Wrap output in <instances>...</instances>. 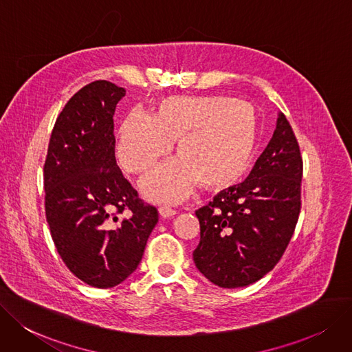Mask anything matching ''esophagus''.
Listing matches in <instances>:
<instances>
[{
	"mask_svg": "<svg viewBox=\"0 0 352 352\" xmlns=\"http://www.w3.org/2000/svg\"><path fill=\"white\" fill-rule=\"evenodd\" d=\"M159 214L163 218H170V217L176 215V209H172L170 206H160L159 208Z\"/></svg>",
	"mask_w": 352,
	"mask_h": 352,
	"instance_id": "1",
	"label": "esophagus"
}]
</instances>
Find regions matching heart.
<instances>
[{
    "label": "heart",
    "mask_w": 352,
    "mask_h": 352,
    "mask_svg": "<svg viewBox=\"0 0 352 352\" xmlns=\"http://www.w3.org/2000/svg\"><path fill=\"white\" fill-rule=\"evenodd\" d=\"M258 135L256 111L227 96H168L151 117L131 114L118 134V159L131 175L143 176L176 143L179 160L143 182L151 201L184 199L198 184L206 190L230 186L252 159Z\"/></svg>",
    "instance_id": "obj_1"
}]
</instances>
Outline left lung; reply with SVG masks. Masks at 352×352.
<instances>
[{"label": "left lung", "mask_w": 352, "mask_h": 352, "mask_svg": "<svg viewBox=\"0 0 352 352\" xmlns=\"http://www.w3.org/2000/svg\"><path fill=\"white\" fill-rule=\"evenodd\" d=\"M302 175L298 138L280 114L250 177L195 212L201 241L193 261L208 280L225 289L244 287L274 269L299 219Z\"/></svg>", "instance_id": "8db88e82"}]
</instances>
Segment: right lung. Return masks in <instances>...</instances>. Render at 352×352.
Returning a JSON list of instances; mask_svg holds the SVG:
<instances>
[{"label": "right lung", "instance_id": "add662e5", "mask_svg": "<svg viewBox=\"0 0 352 352\" xmlns=\"http://www.w3.org/2000/svg\"><path fill=\"white\" fill-rule=\"evenodd\" d=\"M125 89L95 80L58 116L43 167L45 209L67 269L89 286L124 282L142 261L157 208L138 198L116 160L114 114Z\"/></svg>", "mask_w": 352, "mask_h": 352}]
</instances>
